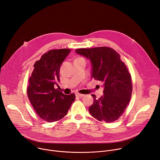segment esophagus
Segmentation results:
<instances>
[{
	"instance_id": "34e87169",
	"label": "esophagus",
	"mask_w": 160,
	"mask_h": 160,
	"mask_svg": "<svg viewBox=\"0 0 160 160\" xmlns=\"http://www.w3.org/2000/svg\"><path fill=\"white\" fill-rule=\"evenodd\" d=\"M76 96H78V97H80V98H82V97H83V96H84V94H80V93H77V94H76Z\"/></svg>"
}]
</instances>
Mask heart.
Segmentation results:
<instances>
[{
	"instance_id": "heart-1",
	"label": "heart",
	"mask_w": 160,
	"mask_h": 160,
	"mask_svg": "<svg viewBox=\"0 0 160 160\" xmlns=\"http://www.w3.org/2000/svg\"><path fill=\"white\" fill-rule=\"evenodd\" d=\"M77 59H78V58H77Z\"/></svg>"
}]
</instances>
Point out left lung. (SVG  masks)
<instances>
[{"mask_svg": "<svg viewBox=\"0 0 160 160\" xmlns=\"http://www.w3.org/2000/svg\"><path fill=\"white\" fill-rule=\"evenodd\" d=\"M75 52L89 59L92 65V78L104 85V95L96 99L89 108L94 118L112 122L123 114L132 94L131 74L120 55L112 48L101 47L79 48Z\"/></svg>", "mask_w": 160, "mask_h": 160, "instance_id": "8db88e82", "label": "left lung"}]
</instances>
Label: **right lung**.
<instances>
[{
  "label": "right lung",
  "mask_w": 160,
  "mask_h": 160,
  "mask_svg": "<svg viewBox=\"0 0 160 160\" xmlns=\"http://www.w3.org/2000/svg\"><path fill=\"white\" fill-rule=\"evenodd\" d=\"M70 52L64 48L45 53L35 62L28 78V98L39 117L45 121L52 122L62 119L75 99L74 93L65 95L55 88L60 82L61 65Z\"/></svg>",
  "instance_id": "obj_1"
}]
</instances>
